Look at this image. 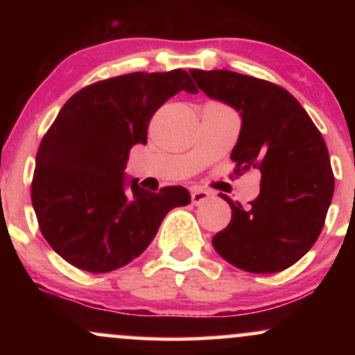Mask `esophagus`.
<instances>
[{
    "mask_svg": "<svg viewBox=\"0 0 355 355\" xmlns=\"http://www.w3.org/2000/svg\"><path fill=\"white\" fill-rule=\"evenodd\" d=\"M211 197V193L209 190H203V189H198V187H195V189H191V202L195 203V205H200L202 202L209 200Z\"/></svg>",
    "mask_w": 355,
    "mask_h": 355,
    "instance_id": "esophagus-1",
    "label": "esophagus"
}]
</instances>
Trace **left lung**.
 Returning a JSON list of instances; mask_svg holds the SVG:
<instances>
[{"instance_id":"left-lung-1","label":"left lung","mask_w":355,"mask_h":355,"mask_svg":"<svg viewBox=\"0 0 355 355\" xmlns=\"http://www.w3.org/2000/svg\"><path fill=\"white\" fill-rule=\"evenodd\" d=\"M197 87L242 118L230 158L235 172L260 170L250 207L223 200L230 223L211 243L227 262L252 274H274L311 250L334 195L327 146L311 116L287 89L227 70H191Z\"/></svg>"}]
</instances>
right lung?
I'll return each mask as SVG.
<instances>
[{
    "mask_svg": "<svg viewBox=\"0 0 355 355\" xmlns=\"http://www.w3.org/2000/svg\"><path fill=\"white\" fill-rule=\"evenodd\" d=\"M178 92L198 93L189 73H128L71 96L36 153L31 203L40 230L68 263L105 274L137 259L165 215L190 203L189 190L158 193L126 178L133 145L146 144L150 118Z\"/></svg>",
    "mask_w": 355,
    "mask_h": 355,
    "instance_id": "1",
    "label": "right lung"
}]
</instances>
